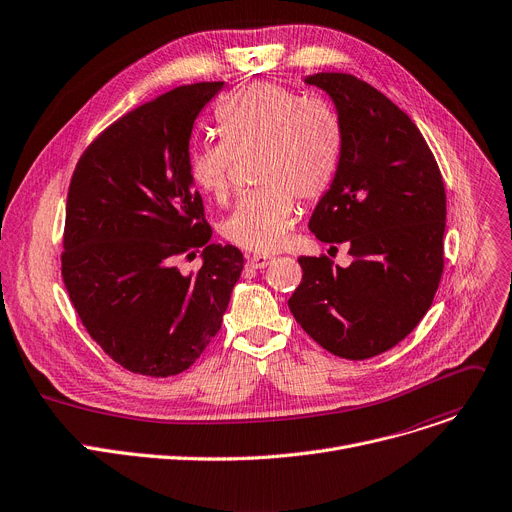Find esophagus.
Returning <instances> with one entry per match:
<instances>
[{
    "label": "esophagus",
    "instance_id": "1",
    "mask_svg": "<svg viewBox=\"0 0 512 512\" xmlns=\"http://www.w3.org/2000/svg\"><path fill=\"white\" fill-rule=\"evenodd\" d=\"M271 261H274V257H271V255H251V257H249V265H251L253 269H263V267H267Z\"/></svg>",
    "mask_w": 512,
    "mask_h": 512
}]
</instances>
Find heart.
<instances>
[{"mask_svg": "<svg viewBox=\"0 0 512 512\" xmlns=\"http://www.w3.org/2000/svg\"><path fill=\"white\" fill-rule=\"evenodd\" d=\"M214 121L220 140L189 148V179L222 203L236 158L257 156L253 181L261 187L238 199L222 232L245 251H276L296 222L293 195L313 201L331 187L344 150L342 121L325 98L298 96L267 80L230 92Z\"/></svg>", "mask_w": 512, "mask_h": 512, "instance_id": "obj_1", "label": "heart"}]
</instances>
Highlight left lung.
I'll return each mask as SVG.
<instances>
[{
    "label": "left lung",
    "instance_id": "obj_1",
    "mask_svg": "<svg viewBox=\"0 0 512 512\" xmlns=\"http://www.w3.org/2000/svg\"><path fill=\"white\" fill-rule=\"evenodd\" d=\"M342 121L344 150L309 228L323 243H348L350 267L300 257L302 282L288 300L300 327L327 352L366 360L412 333L445 269L447 195L416 123L364 80L319 72Z\"/></svg>",
    "mask_w": 512,
    "mask_h": 512
}]
</instances>
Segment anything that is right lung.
Here are the masks:
<instances>
[{
	"instance_id": "obj_1",
	"label": "right lung",
	"mask_w": 512,
	"mask_h": 512,
	"mask_svg": "<svg viewBox=\"0 0 512 512\" xmlns=\"http://www.w3.org/2000/svg\"><path fill=\"white\" fill-rule=\"evenodd\" d=\"M224 82L168 90L100 131L67 191L61 276L94 342L125 370L175 377L222 327L243 253L210 245L187 173L191 129ZM202 249L185 277L181 257Z\"/></svg>"
}]
</instances>
